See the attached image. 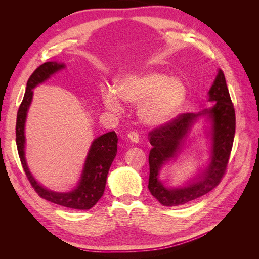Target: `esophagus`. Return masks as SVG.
Wrapping results in <instances>:
<instances>
[{"instance_id":"obj_1","label":"esophagus","mask_w":259,"mask_h":259,"mask_svg":"<svg viewBox=\"0 0 259 259\" xmlns=\"http://www.w3.org/2000/svg\"><path fill=\"white\" fill-rule=\"evenodd\" d=\"M127 138H128L130 142L134 143V144H137V143L139 142V136H138L137 133H135V132H131V133H128Z\"/></svg>"}]
</instances>
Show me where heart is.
<instances>
[{
  "label": "heart",
  "mask_w": 259,
  "mask_h": 259,
  "mask_svg": "<svg viewBox=\"0 0 259 259\" xmlns=\"http://www.w3.org/2000/svg\"><path fill=\"white\" fill-rule=\"evenodd\" d=\"M186 98L185 83L158 70L120 75L115 81L114 92L103 94V103L111 111L122 110L120 99L126 104L138 105L137 115L148 126H161L173 120Z\"/></svg>",
  "instance_id": "heart-1"
}]
</instances>
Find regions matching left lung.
Instances as JSON below:
<instances>
[{
  "label": "left lung",
  "instance_id": "obj_1",
  "mask_svg": "<svg viewBox=\"0 0 259 259\" xmlns=\"http://www.w3.org/2000/svg\"><path fill=\"white\" fill-rule=\"evenodd\" d=\"M210 108L198 113H184L161 127L149 133L152 149L149 153L148 188L164 206H177L198 199L214 189L225 174L236 133V113L227 88L224 72L218 70L208 91ZM206 116L211 123V153L208 167L183 187H166L158 179L161 166L176 158L185 142L192 125L199 117Z\"/></svg>",
  "mask_w": 259,
  "mask_h": 259
}]
</instances>
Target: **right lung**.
Segmentation results:
<instances>
[{
    "label": "right lung",
    "mask_w": 259,
    "mask_h": 259,
    "mask_svg": "<svg viewBox=\"0 0 259 259\" xmlns=\"http://www.w3.org/2000/svg\"><path fill=\"white\" fill-rule=\"evenodd\" d=\"M66 68L64 62L48 61L41 65L31 74L27 82L25 96L17 112L16 121V144L23 170L29 182L41 198L65 207L74 209H90L103 197L109 168L116 155L117 138L115 132H109L93 140L83 165L81 177L74 189L69 192H56L44 188L38 184L28 167L25 156V125L27 113L33 97V89L38 84Z\"/></svg>",
    "instance_id": "add662e5"
}]
</instances>
